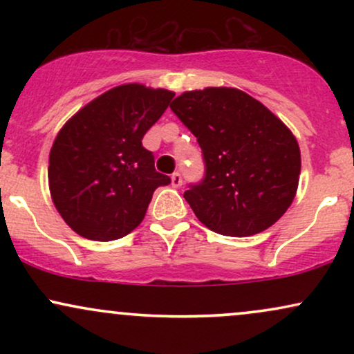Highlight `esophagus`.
Here are the masks:
<instances>
[{
	"label": "esophagus",
	"instance_id": "34e87169",
	"mask_svg": "<svg viewBox=\"0 0 354 354\" xmlns=\"http://www.w3.org/2000/svg\"><path fill=\"white\" fill-rule=\"evenodd\" d=\"M171 185L174 186V188H180V186L183 185V176H181V173H173V174H171Z\"/></svg>",
	"mask_w": 354,
	"mask_h": 354
}]
</instances>
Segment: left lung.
I'll use <instances>...</instances> for the list:
<instances>
[{
	"instance_id": "obj_1",
	"label": "left lung",
	"mask_w": 354,
	"mask_h": 354,
	"mask_svg": "<svg viewBox=\"0 0 354 354\" xmlns=\"http://www.w3.org/2000/svg\"><path fill=\"white\" fill-rule=\"evenodd\" d=\"M169 108L205 158V180L185 191L196 218L225 236H253L273 226L293 203L301 173L291 129L236 88L185 91Z\"/></svg>"
}]
</instances>
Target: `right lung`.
<instances>
[{"label": "right lung", "instance_id": "add662e5", "mask_svg": "<svg viewBox=\"0 0 354 354\" xmlns=\"http://www.w3.org/2000/svg\"><path fill=\"white\" fill-rule=\"evenodd\" d=\"M174 93L121 84L89 101L64 123L50 151L51 200L70 228L113 241L143 221L154 189L171 183L154 169L141 140Z\"/></svg>", "mask_w": 354, "mask_h": 354}]
</instances>
